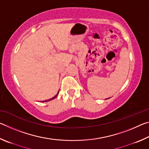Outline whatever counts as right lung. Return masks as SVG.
Masks as SVG:
<instances>
[{"label":"right lung","instance_id":"1","mask_svg":"<svg viewBox=\"0 0 149 149\" xmlns=\"http://www.w3.org/2000/svg\"><path fill=\"white\" fill-rule=\"evenodd\" d=\"M59 93V91L58 92V93H57V95H56L54 96V97H52V98H51V99H49V100H44V101H42V102H47V101H49V100H52V99H55V98H56V97H57V95H58V94Z\"/></svg>","mask_w":149,"mask_h":149}]
</instances>
